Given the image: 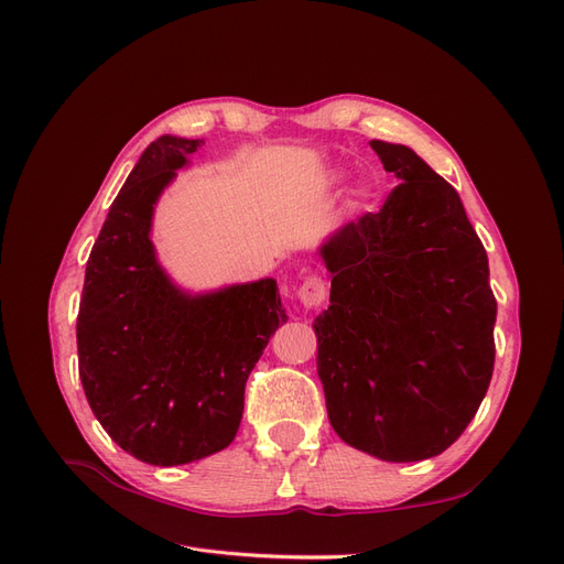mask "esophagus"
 I'll return each instance as SVG.
<instances>
[{
  "mask_svg": "<svg viewBox=\"0 0 564 564\" xmlns=\"http://www.w3.org/2000/svg\"><path fill=\"white\" fill-rule=\"evenodd\" d=\"M299 301L305 308H317V305L327 301V284L317 275H308L299 286Z\"/></svg>",
  "mask_w": 564,
  "mask_h": 564,
  "instance_id": "esophagus-1",
  "label": "esophagus"
}]
</instances>
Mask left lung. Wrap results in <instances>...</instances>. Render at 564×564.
<instances>
[{
  "instance_id": "1",
  "label": "left lung",
  "mask_w": 564,
  "mask_h": 564,
  "mask_svg": "<svg viewBox=\"0 0 564 564\" xmlns=\"http://www.w3.org/2000/svg\"><path fill=\"white\" fill-rule=\"evenodd\" d=\"M400 181L381 212L319 247L329 308L317 373L336 435L383 460H423L466 431L494 371L497 299L454 187L412 148L371 141Z\"/></svg>"
}]
</instances>
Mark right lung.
I'll list each match as a JSON object with an SVG mask.
<instances>
[{"label":"right lung","mask_w":564,"mask_h":564,"mask_svg":"<svg viewBox=\"0 0 564 564\" xmlns=\"http://www.w3.org/2000/svg\"><path fill=\"white\" fill-rule=\"evenodd\" d=\"M202 143L160 135L145 148L91 249L77 315L91 412L150 466L191 464L230 445L249 373L286 322L272 278L193 296L158 261L155 204Z\"/></svg>","instance_id":"right-lung-1"}]
</instances>
